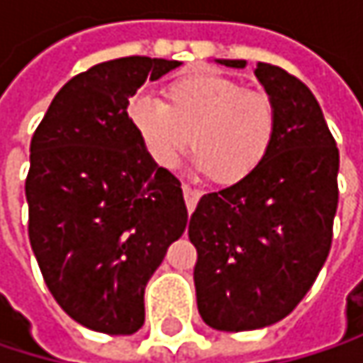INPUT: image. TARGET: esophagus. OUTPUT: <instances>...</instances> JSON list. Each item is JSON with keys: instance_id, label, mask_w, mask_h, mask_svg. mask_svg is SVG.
<instances>
[{"instance_id": "obj_1", "label": "esophagus", "mask_w": 363, "mask_h": 363, "mask_svg": "<svg viewBox=\"0 0 363 363\" xmlns=\"http://www.w3.org/2000/svg\"><path fill=\"white\" fill-rule=\"evenodd\" d=\"M182 195H184V203H186L189 212H193L195 206H197V201H199V197H201V191L199 189H193L189 184H182Z\"/></svg>"}]
</instances>
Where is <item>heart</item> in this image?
<instances>
[{"mask_svg": "<svg viewBox=\"0 0 363 363\" xmlns=\"http://www.w3.org/2000/svg\"><path fill=\"white\" fill-rule=\"evenodd\" d=\"M164 99L138 92L125 107L132 130L157 168H177L191 145L197 172L235 184L271 153L277 117L264 92L244 90L216 73H193L168 82Z\"/></svg>", "mask_w": 363, "mask_h": 363, "instance_id": "obj_1", "label": "heart"}]
</instances>
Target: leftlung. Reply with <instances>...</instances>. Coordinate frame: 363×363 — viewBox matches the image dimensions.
Segmentation results:
<instances>
[{"instance_id":"8db88e82","label":"left lung","mask_w":363,"mask_h":363,"mask_svg":"<svg viewBox=\"0 0 363 363\" xmlns=\"http://www.w3.org/2000/svg\"><path fill=\"white\" fill-rule=\"evenodd\" d=\"M254 73L277 117L271 153L248 179L203 195L189 220L197 309L225 332L294 311L326 262L338 206V149L320 103L281 67L258 62Z\"/></svg>"}]
</instances>
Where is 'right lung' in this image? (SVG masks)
<instances>
[{
	"instance_id": "right-lung-1",
	"label": "right lung",
	"mask_w": 363,
	"mask_h": 363,
	"mask_svg": "<svg viewBox=\"0 0 363 363\" xmlns=\"http://www.w3.org/2000/svg\"><path fill=\"white\" fill-rule=\"evenodd\" d=\"M179 60L125 56L69 79L31 138L29 242L43 281L77 324L134 334L145 288L186 227L181 181L132 130L128 99Z\"/></svg>"
}]
</instances>
